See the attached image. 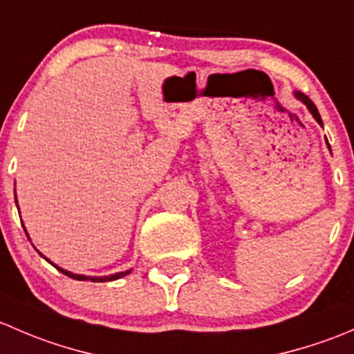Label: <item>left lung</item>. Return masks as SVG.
<instances>
[{
  "label": "left lung",
  "mask_w": 354,
  "mask_h": 354,
  "mask_svg": "<svg viewBox=\"0 0 354 354\" xmlns=\"http://www.w3.org/2000/svg\"><path fill=\"white\" fill-rule=\"evenodd\" d=\"M295 97L298 99V101H301L303 104H305L306 108H308L310 113H312V116L315 118V120H317V123H319V124H322V118H320V114H319V109H317V106L313 104L312 101H310V99H308V95H305V94H303V92H298V91H296V92H295ZM327 145H329V144H327Z\"/></svg>",
  "instance_id": "1"
}]
</instances>
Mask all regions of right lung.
I'll return each instance as SVG.
<instances>
[{"label":"right lung","mask_w":354,"mask_h":354,"mask_svg":"<svg viewBox=\"0 0 354 354\" xmlns=\"http://www.w3.org/2000/svg\"><path fill=\"white\" fill-rule=\"evenodd\" d=\"M44 259H46V257H44ZM46 260H48V259H46ZM48 262H49V260H48ZM49 263H53V262H49ZM53 266H55V263H53ZM55 267L59 270V272H63V274H65V276L71 277V279H77V281H92V283H106V281H116V279H120V277H124V276H127V274H130V270H124V272L111 274V276H104V277H88V276H82V274L68 272V270L62 269V267H58V266H55Z\"/></svg>","instance_id":"right-lung-1"}]
</instances>
